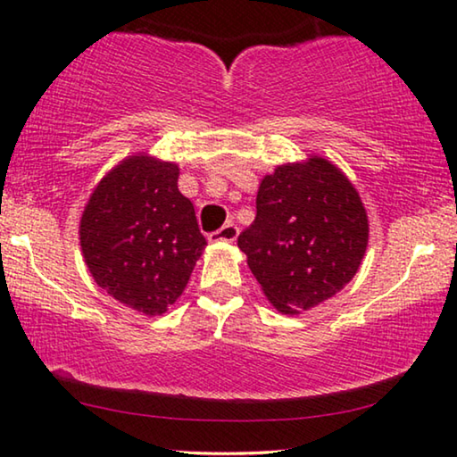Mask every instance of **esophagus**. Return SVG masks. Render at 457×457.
<instances>
[{
    "label": "esophagus",
    "mask_w": 457,
    "mask_h": 457,
    "mask_svg": "<svg viewBox=\"0 0 457 457\" xmlns=\"http://www.w3.org/2000/svg\"><path fill=\"white\" fill-rule=\"evenodd\" d=\"M237 228L236 223H226L221 229H217L215 234L209 236V242H236Z\"/></svg>",
    "instance_id": "1"
}]
</instances>
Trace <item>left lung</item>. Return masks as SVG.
<instances>
[{
	"mask_svg": "<svg viewBox=\"0 0 457 457\" xmlns=\"http://www.w3.org/2000/svg\"><path fill=\"white\" fill-rule=\"evenodd\" d=\"M369 246V215L354 184L320 155L261 179L253 226L237 237L265 298L300 314L350 284Z\"/></svg>",
	"mask_w": 457,
	"mask_h": 457,
	"instance_id": "1",
	"label": "left lung"
}]
</instances>
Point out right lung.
Instances as JSON below:
<instances>
[{
	"instance_id": "right-lung-1",
	"label": "right lung",
	"mask_w": 457,
	"mask_h": 457,
	"mask_svg": "<svg viewBox=\"0 0 457 457\" xmlns=\"http://www.w3.org/2000/svg\"><path fill=\"white\" fill-rule=\"evenodd\" d=\"M178 178V163L128 155L99 179L79 223L95 284L146 317L167 312L182 295L207 246Z\"/></svg>"
}]
</instances>
